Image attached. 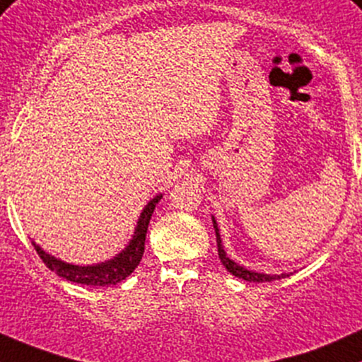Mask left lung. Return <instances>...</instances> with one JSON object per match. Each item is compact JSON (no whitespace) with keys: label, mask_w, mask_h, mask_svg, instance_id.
<instances>
[{"label":"left lung","mask_w":362,"mask_h":362,"mask_svg":"<svg viewBox=\"0 0 362 362\" xmlns=\"http://www.w3.org/2000/svg\"><path fill=\"white\" fill-rule=\"evenodd\" d=\"M213 226H214V232H216L218 256H220L221 264H223L225 268L228 269V272L232 273L233 276H239V278H242V280H247V281H272V280H280V278L288 276V275H264V273L251 272V269H247V268H244V266L237 264L235 261L230 259V257L226 256V252L223 251V245H221L220 233H218V225H216V220H214V218H213Z\"/></svg>","instance_id":"obj_1"}]
</instances>
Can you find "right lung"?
Here are the masks:
<instances>
[{
    "label": "right lung",
    "mask_w": 362,
    "mask_h": 362,
    "mask_svg": "<svg viewBox=\"0 0 362 362\" xmlns=\"http://www.w3.org/2000/svg\"><path fill=\"white\" fill-rule=\"evenodd\" d=\"M163 194H158L154 199L148 202L144 209H142L141 218H139L136 232H134L132 240L129 242L125 249L120 254L113 257V259L105 261V263L93 264V266H78V264H70L65 261L57 259L54 256L42 251L35 242H33L34 249L37 251L39 257L42 259L47 268L51 272L57 273L58 276H63L65 280L74 281V284L81 285H89V287H106V285H117L122 280H125L134 269L137 268L139 263L142 259V254H144V242H146V233H148V225L151 216H153L154 208L160 202Z\"/></svg>",
    "instance_id": "obj_1"
}]
</instances>
